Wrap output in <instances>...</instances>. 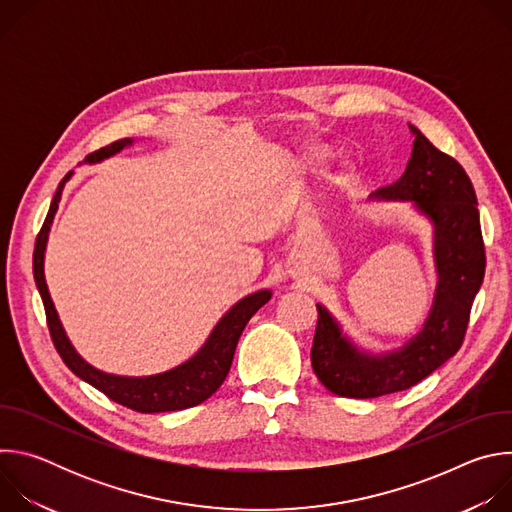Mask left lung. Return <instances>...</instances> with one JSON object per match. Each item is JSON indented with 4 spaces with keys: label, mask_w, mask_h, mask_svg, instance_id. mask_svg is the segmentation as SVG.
Wrapping results in <instances>:
<instances>
[{
    "label": "left lung",
    "mask_w": 512,
    "mask_h": 512,
    "mask_svg": "<svg viewBox=\"0 0 512 512\" xmlns=\"http://www.w3.org/2000/svg\"><path fill=\"white\" fill-rule=\"evenodd\" d=\"M403 176L373 192L375 200L411 202L433 227L437 271L429 314L403 346L371 352L344 334L322 306L312 344V367L320 383L340 397L373 399L405 391L448 362L462 346L472 302L484 279V243L474 186L464 168L415 127Z\"/></svg>",
    "instance_id": "left-lung-1"
}]
</instances>
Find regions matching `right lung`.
<instances>
[{"mask_svg": "<svg viewBox=\"0 0 512 512\" xmlns=\"http://www.w3.org/2000/svg\"><path fill=\"white\" fill-rule=\"evenodd\" d=\"M135 139L125 137L119 141H113L107 148H101L99 152L87 156V164H99L121 150L133 145ZM72 178V172H68L62 182L58 184V190L52 198L50 210L46 214V221L42 225V231L36 239V249H34V279L36 287L42 296L44 310H46V320L50 328L52 342L64 360L66 367L81 377L85 383L93 385L101 393H105L111 401L129 407L139 413H164V411H180L194 407L202 401H206L218 387H221L229 375V369L233 364L235 348L237 342L251 320V316L265 306L273 291L271 289H259L255 294L245 296L239 300L221 320L216 322L204 344L184 362H180L178 367L148 375V377H123V375H113L95 369L93 364H89L77 348L72 346L70 338L66 336L62 322L58 318V312L54 308V302L50 298V291L46 285L44 277V255H46V243H48V233L54 221V214L58 210V202L64 190V184Z\"/></svg>", "mask_w": 512, "mask_h": 512, "instance_id": "1", "label": "right lung"}]
</instances>
